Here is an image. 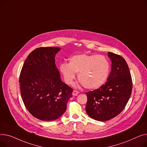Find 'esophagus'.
Masks as SVG:
<instances>
[{
    "label": "esophagus",
    "mask_w": 147,
    "mask_h": 147,
    "mask_svg": "<svg viewBox=\"0 0 147 147\" xmlns=\"http://www.w3.org/2000/svg\"><path fill=\"white\" fill-rule=\"evenodd\" d=\"M79 92L78 90H73V96H76V95H78L79 94Z\"/></svg>",
    "instance_id": "34e87169"
}]
</instances>
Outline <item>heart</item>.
Listing matches in <instances>:
<instances>
[{"instance_id":"obj_1","label":"heart","mask_w":147,"mask_h":147,"mask_svg":"<svg viewBox=\"0 0 147 147\" xmlns=\"http://www.w3.org/2000/svg\"><path fill=\"white\" fill-rule=\"evenodd\" d=\"M59 71L66 83L71 84L78 73L79 80L84 88L89 89L101 87L106 82L110 71V63L102 55L79 54L59 65Z\"/></svg>"}]
</instances>
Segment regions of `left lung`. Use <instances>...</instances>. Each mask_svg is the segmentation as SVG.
I'll return each instance as SVG.
<instances>
[{"label": "left lung", "instance_id": "8db88e82", "mask_svg": "<svg viewBox=\"0 0 147 147\" xmlns=\"http://www.w3.org/2000/svg\"><path fill=\"white\" fill-rule=\"evenodd\" d=\"M108 56L112 65L107 82L99 88L86 93L87 114L101 121L116 117L123 110L132 89V77L125 59L110 52H108Z\"/></svg>", "mask_w": 147, "mask_h": 147}]
</instances>
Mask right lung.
Returning <instances> with one entry per match:
<instances>
[{
    "mask_svg": "<svg viewBox=\"0 0 147 147\" xmlns=\"http://www.w3.org/2000/svg\"><path fill=\"white\" fill-rule=\"evenodd\" d=\"M58 47H40L31 52L21 70L19 82L22 101L33 117L58 119L66 110L73 89L62 82L55 65Z\"/></svg>",
    "mask_w": 147,
    "mask_h": 147,
    "instance_id": "obj_1",
    "label": "right lung"
}]
</instances>
